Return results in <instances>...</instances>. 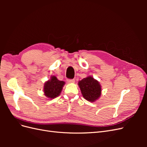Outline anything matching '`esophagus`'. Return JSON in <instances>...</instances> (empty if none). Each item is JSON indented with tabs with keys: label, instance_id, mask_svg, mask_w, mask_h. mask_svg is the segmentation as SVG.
Here are the masks:
<instances>
[{
	"label": "esophagus",
	"instance_id": "obj_1",
	"mask_svg": "<svg viewBox=\"0 0 147 147\" xmlns=\"http://www.w3.org/2000/svg\"><path fill=\"white\" fill-rule=\"evenodd\" d=\"M67 82L69 83H72L75 82V80L74 79H67Z\"/></svg>",
	"mask_w": 147,
	"mask_h": 147
}]
</instances>
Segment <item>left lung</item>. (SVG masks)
<instances>
[{"label":"left lung","mask_w":147,"mask_h":147,"mask_svg":"<svg viewBox=\"0 0 147 147\" xmlns=\"http://www.w3.org/2000/svg\"><path fill=\"white\" fill-rule=\"evenodd\" d=\"M82 94L86 100L94 102L101 95V86L99 82L91 76L82 79L78 82Z\"/></svg>","instance_id":"left-lung-1"}]
</instances>
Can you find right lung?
<instances>
[{
	"label": "right lung",
	"mask_w": 147,
	"mask_h": 147,
	"mask_svg": "<svg viewBox=\"0 0 147 147\" xmlns=\"http://www.w3.org/2000/svg\"><path fill=\"white\" fill-rule=\"evenodd\" d=\"M64 84V82L59 81L55 76H51V78L44 84L45 95L51 99L55 98L60 95Z\"/></svg>",
	"instance_id": "right-lung-1"
}]
</instances>
